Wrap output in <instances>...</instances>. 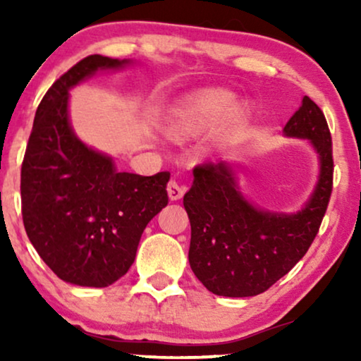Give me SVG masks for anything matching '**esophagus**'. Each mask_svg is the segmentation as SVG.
I'll list each match as a JSON object with an SVG mask.
<instances>
[{"label": "esophagus", "instance_id": "esophagus-1", "mask_svg": "<svg viewBox=\"0 0 361 361\" xmlns=\"http://www.w3.org/2000/svg\"><path fill=\"white\" fill-rule=\"evenodd\" d=\"M167 194H169L171 200H179L185 194V187L180 185L176 179H171L169 184H167Z\"/></svg>", "mask_w": 361, "mask_h": 361}]
</instances>
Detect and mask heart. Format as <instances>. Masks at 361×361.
<instances>
[{
	"mask_svg": "<svg viewBox=\"0 0 361 361\" xmlns=\"http://www.w3.org/2000/svg\"><path fill=\"white\" fill-rule=\"evenodd\" d=\"M233 93L225 90H212L197 97L177 113L171 123V133L176 137H189L199 135L207 126L225 115L233 105Z\"/></svg>",
	"mask_w": 361,
	"mask_h": 361,
	"instance_id": "obj_1",
	"label": "heart"
}]
</instances>
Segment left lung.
Segmentation results:
<instances>
[{
  "instance_id": "obj_1",
  "label": "left lung",
  "mask_w": 361,
  "mask_h": 361,
  "mask_svg": "<svg viewBox=\"0 0 361 361\" xmlns=\"http://www.w3.org/2000/svg\"><path fill=\"white\" fill-rule=\"evenodd\" d=\"M288 136L307 137L320 156L312 197L294 215L271 214L245 200L225 162L194 167L184 195L190 220L189 263L210 293L250 298L268 290L307 253L319 233L334 187L332 136L324 113L309 97L286 123Z\"/></svg>"
}]
</instances>
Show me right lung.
I'll list each match as a JSON object with an SVG mask.
<instances>
[{
    "instance_id": "right-lung-1",
    "label": "right lung",
    "mask_w": 361,
    "mask_h": 361,
    "mask_svg": "<svg viewBox=\"0 0 361 361\" xmlns=\"http://www.w3.org/2000/svg\"><path fill=\"white\" fill-rule=\"evenodd\" d=\"M126 62L88 56L59 77L39 103L24 152V228L44 263L77 286L106 288L125 276L146 225L169 202L171 172L116 171L111 157L88 149L68 125V88Z\"/></svg>"
}]
</instances>
